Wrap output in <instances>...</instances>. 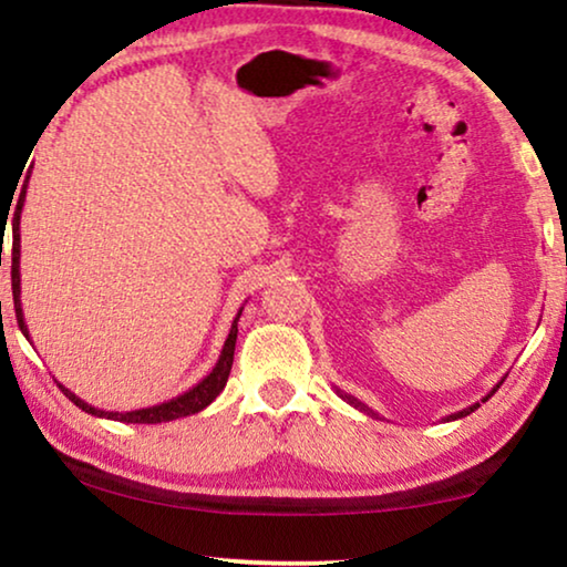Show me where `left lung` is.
Instances as JSON below:
<instances>
[{
	"label": "left lung",
	"mask_w": 567,
	"mask_h": 567,
	"mask_svg": "<svg viewBox=\"0 0 567 567\" xmlns=\"http://www.w3.org/2000/svg\"><path fill=\"white\" fill-rule=\"evenodd\" d=\"M501 382H504V378H501ZM501 382H496V385H493V390H491V393L483 398V403H485V401H488V398H491L493 393H496V390L501 388ZM333 390H337V395L341 398V401H347L349 405H354V409H357V411H362V413H367V416H378V413H374V411L370 409V405H364V403L360 401V398H354V395H349V393H344V390H341V388H333ZM475 409H481V403H473V405H467V409H462V411H457V413H450V416H444V421H457V419H462V416H470V413H473Z\"/></svg>",
	"instance_id": "left-lung-1"
}]
</instances>
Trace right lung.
I'll use <instances>...</instances> for the list:
<instances>
[{
	"instance_id": "right-lung-1",
	"label": "right lung",
	"mask_w": 567,
	"mask_h": 567,
	"mask_svg": "<svg viewBox=\"0 0 567 567\" xmlns=\"http://www.w3.org/2000/svg\"><path fill=\"white\" fill-rule=\"evenodd\" d=\"M25 189H28V185H25ZM25 189H22V195L18 200V210H14V218H12V300H14V313H18L20 331L25 333V339L30 341V331L25 326V316H22V302H20V215H22V205H25ZM241 310L244 308H238L234 323H230V331H228L226 341H223L220 357H218V362H215L213 370L207 372L205 378L197 382V385L185 390V393L177 398H172V401L148 405V409H135V411H102L71 393V390L66 385H61V382H59V388L63 390V395H66L69 401H74V405H79L84 413H92V416H97V419L123 421V424H164V421L193 416V413H200L203 409H207V405H210L215 398L220 395V390L226 388L230 364H234V349H236L238 318H241Z\"/></svg>"
}]
</instances>
